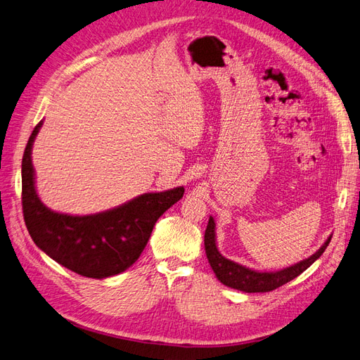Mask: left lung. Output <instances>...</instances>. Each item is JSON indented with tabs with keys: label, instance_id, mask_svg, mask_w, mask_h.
<instances>
[{
	"label": "left lung",
	"instance_id": "left-lung-1",
	"mask_svg": "<svg viewBox=\"0 0 360 360\" xmlns=\"http://www.w3.org/2000/svg\"><path fill=\"white\" fill-rule=\"evenodd\" d=\"M330 239H332V236H328L323 247L315 255L298 262V264L292 266H288L280 271H255L247 266H242L236 264V262L229 260L221 255L217 247L215 221L210 217L206 233H204V248H206V256L213 273H215L217 278L222 285L238 290H244V292H269V290L283 286L288 281L294 280L303 271H306L326 251L327 245L330 244Z\"/></svg>",
	"mask_w": 360,
	"mask_h": 360
}]
</instances>
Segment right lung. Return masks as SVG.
<instances>
[{
    "label": "right lung",
    "instance_id": "right-lung-1",
    "mask_svg": "<svg viewBox=\"0 0 360 360\" xmlns=\"http://www.w3.org/2000/svg\"><path fill=\"white\" fill-rule=\"evenodd\" d=\"M39 122L22 158V212L34 244L62 266L83 277L105 278L122 273L139 259L158 219L181 197L184 188L150 192L121 206L74 217L48 209L34 188L32 148Z\"/></svg>",
    "mask_w": 360,
    "mask_h": 360
}]
</instances>
